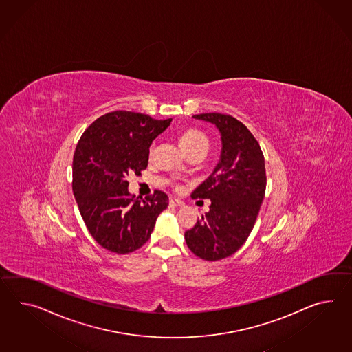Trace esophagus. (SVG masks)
<instances>
[{
	"mask_svg": "<svg viewBox=\"0 0 352 352\" xmlns=\"http://www.w3.org/2000/svg\"><path fill=\"white\" fill-rule=\"evenodd\" d=\"M169 205L172 207H179L183 206V202L180 201V199H177V198H170V201H169Z\"/></svg>",
	"mask_w": 352,
	"mask_h": 352,
	"instance_id": "obj_1",
	"label": "esophagus"
}]
</instances>
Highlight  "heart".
Segmentation results:
<instances>
[{
  "mask_svg": "<svg viewBox=\"0 0 352 352\" xmlns=\"http://www.w3.org/2000/svg\"><path fill=\"white\" fill-rule=\"evenodd\" d=\"M177 140L180 148L187 155L195 151H206L208 147V138L206 135L202 131L192 127L180 129ZM151 151L153 148L150 150V153Z\"/></svg>",
  "mask_w": 352,
  "mask_h": 352,
  "instance_id": "b5f03b06",
  "label": "heart"
}]
</instances>
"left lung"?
Instances as JSON below:
<instances>
[{
  "mask_svg": "<svg viewBox=\"0 0 352 352\" xmlns=\"http://www.w3.org/2000/svg\"><path fill=\"white\" fill-rule=\"evenodd\" d=\"M197 120L214 123L221 133V157L214 173L190 197L211 199L184 239L197 257L219 261L232 256L248 239L266 192L265 156L257 140L229 114L202 113Z\"/></svg>",
  "mask_w": 352,
  "mask_h": 352,
  "instance_id": "1",
  "label": "left lung"
}]
</instances>
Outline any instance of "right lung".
<instances>
[{
	"label": "right lung",
	"instance_id": "right-lung-1",
	"mask_svg": "<svg viewBox=\"0 0 352 352\" xmlns=\"http://www.w3.org/2000/svg\"><path fill=\"white\" fill-rule=\"evenodd\" d=\"M172 120L116 111L93 122L78 140L72 160V190L91 236L118 254L150 239L169 198L162 190L148 197L129 192L127 175L147 168L148 147Z\"/></svg>",
	"mask_w": 352,
	"mask_h": 352
}]
</instances>
